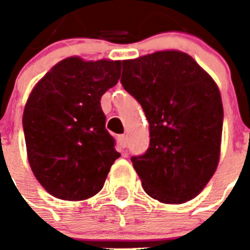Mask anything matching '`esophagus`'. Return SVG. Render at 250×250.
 I'll use <instances>...</instances> for the list:
<instances>
[{
	"instance_id": "34e87169",
	"label": "esophagus",
	"mask_w": 250,
	"mask_h": 250,
	"mask_svg": "<svg viewBox=\"0 0 250 250\" xmlns=\"http://www.w3.org/2000/svg\"><path fill=\"white\" fill-rule=\"evenodd\" d=\"M118 145H119L121 148L125 149V146H127V136H125V135L118 136Z\"/></svg>"
}]
</instances>
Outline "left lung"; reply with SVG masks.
<instances>
[{"mask_svg": "<svg viewBox=\"0 0 250 250\" xmlns=\"http://www.w3.org/2000/svg\"><path fill=\"white\" fill-rule=\"evenodd\" d=\"M121 82L149 122L150 146L131 158L145 192L164 204L198 196L221 157L223 105L217 83L180 50L123 61Z\"/></svg>", "mask_w": 250, "mask_h": 250, "instance_id": "8db88e82", "label": "left lung"}]
</instances>
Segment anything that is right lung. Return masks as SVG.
Instances as JSON below:
<instances>
[{
  "instance_id": "obj_1",
  "label": "right lung",
  "mask_w": 250,
  "mask_h": 250,
  "mask_svg": "<svg viewBox=\"0 0 250 250\" xmlns=\"http://www.w3.org/2000/svg\"><path fill=\"white\" fill-rule=\"evenodd\" d=\"M121 64L68 57L31 90L23 111L27 158L37 182L54 197H93L121 157L105 128L100 102L118 83Z\"/></svg>"
}]
</instances>
